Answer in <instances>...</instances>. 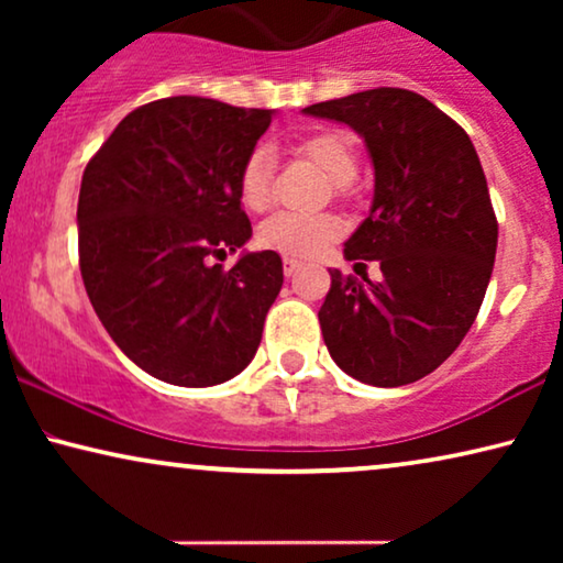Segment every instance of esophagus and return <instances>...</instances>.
<instances>
[{"mask_svg": "<svg viewBox=\"0 0 563 563\" xmlns=\"http://www.w3.org/2000/svg\"><path fill=\"white\" fill-rule=\"evenodd\" d=\"M282 266H284V274H287V276H295L297 272H299V268H302V261H297V258H284L282 261Z\"/></svg>", "mask_w": 563, "mask_h": 563, "instance_id": "1", "label": "esophagus"}]
</instances>
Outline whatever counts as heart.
<instances>
[{
  "mask_svg": "<svg viewBox=\"0 0 563 563\" xmlns=\"http://www.w3.org/2000/svg\"><path fill=\"white\" fill-rule=\"evenodd\" d=\"M295 153L310 158L330 181L338 187L353 181L358 168L356 148L351 137L341 130H320L302 137L295 145ZM272 179L274 161L266 148H256L243 161L241 174H238V199L245 210L261 212L272 202ZM343 222L330 212L299 214V212H276L258 225L256 241L261 249L276 251L289 258H310L320 253L328 243L341 235Z\"/></svg>",
  "mask_w": 563,
  "mask_h": 563,
  "instance_id": "heart-1",
  "label": "heart"
}]
</instances>
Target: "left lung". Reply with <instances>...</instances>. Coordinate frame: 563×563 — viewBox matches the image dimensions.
Returning <instances> with one entry per match:
<instances>
[{
  "instance_id": "left-lung-1",
  "label": "left lung",
  "mask_w": 563,
  "mask_h": 563,
  "mask_svg": "<svg viewBox=\"0 0 563 563\" xmlns=\"http://www.w3.org/2000/svg\"><path fill=\"white\" fill-rule=\"evenodd\" d=\"M356 130L374 164L368 218L349 261H379L382 282L330 268L318 318L353 379L402 387L435 372L474 325L497 253V218L472 137L410 89L379 87L302 110Z\"/></svg>"
}]
</instances>
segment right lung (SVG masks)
I'll use <instances>...</instances> for the list:
<instances>
[{
  "label": "right lung",
  "mask_w": 563,
  "mask_h": 563,
  "mask_svg": "<svg viewBox=\"0 0 563 563\" xmlns=\"http://www.w3.org/2000/svg\"><path fill=\"white\" fill-rule=\"evenodd\" d=\"M272 110L168 97L137 107L81 176L79 266L118 349L176 387L241 374L284 284L279 253L225 258L251 238L238 174Z\"/></svg>",
  "instance_id": "1"
}]
</instances>
